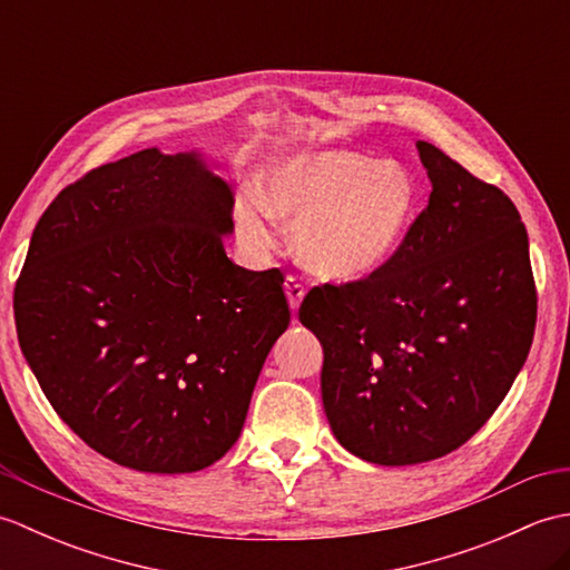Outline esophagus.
Instances as JSON below:
<instances>
[{
	"mask_svg": "<svg viewBox=\"0 0 570 570\" xmlns=\"http://www.w3.org/2000/svg\"><path fill=\"white\" fill-rule=\"evenodd\" d=\"M284 292H286V298H288V306H292V311H298V306H301V301H304V284L298 282V276H294V274H288L286 278H284Z\"/></svg>",
	"mask_w": 570,
	"mask_h": 570,
	"instance_id": "34e87169",
	"label": "esophagus"
}]
</instances>
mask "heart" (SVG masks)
Listing matches in <instances>:
<instances>
[{
  "mask_svg": "<svg viewBox=\"0 0 570 570\" xmlns=\"http://www.w3.org/2000/svg\"><path fill=\"white\" fill-rule=\"evenodd\" d=\"M419 208V186L392 159L350 149L301 151L264 174L262 200L242 196L235 223L252 252L274 247L272 217L292 227L298 259L328 278L377 272L402 247Z\"/></svg>",
  "mask_w": 570,
  "mask_h": 570,
  "instance_id": "b5f03b06",
  "label": "heart"
}]
</instances>
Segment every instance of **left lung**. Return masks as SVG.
I'll return each mask as SVG.
<instances>
[{"mask_svg":"<svg viewBox=\"0 0 570 570\" xmlns=\"http://www.w3.org/2000/svg\"><path fill=\"white\" fill-rule=\"evenodd\" d=\"M423 213L377 272L311 288L298 321L323 345L335 439L377 465L435 460L475 435L524 367L537 325L527 227L514 203L416 141Z\"/></svg>","mask_w":570,"mask_h":570,"instance_id":"obj_1","label":"left lung"}]
</instances>
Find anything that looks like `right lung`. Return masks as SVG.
I'll return each mask as SVG.
<instances>
[{
	"instance_id": "obj_1",
	"label": "right lung",
	"mask_w": 570,
	"mask_h": 570,
	"mask_svg": "<svg viewBox=\"0 0 570 570\" xmlns=\"http://www.w3.org/2000/svg\"><path fill=\"white\" fill-rule=\"evenodd\" d=\"M233 190L198 151L144 149L48 205L14 288L21 353L92 451L196 472L239 439L292 311L278 269L227 259Z\"/></svg>"
}]
</instances>
